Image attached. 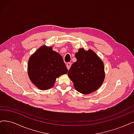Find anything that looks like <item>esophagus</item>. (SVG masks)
<instances>
[{
    "mask_svg": "<svg viewBox=\"0 0 134 134\" xmlns=\"http://www.w3.org/2000/svg\"><path fill=\"white\" fill-rule=\"evenodd\" d=\"M71 67V63H66V68H68V70H69V69Z\"/></svg>",
    "mask_w": 134,
    "mask_h": 134,
    "instance_id": "esophagus-1",
    "label": "esophagus"
}]
</instances>
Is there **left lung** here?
<instances>
[{"label":"left lung","instance_id":"1","mask_svg":"<svg viewBox=\"0 0 134 134\" xmlns=\"http://www.w3.org/2000/svg\"><path fill=\"white\" fill-rule=\"evenodd\" d=\"M68 75L78 92L89 94L97 90L103 82L105 74L103 62L92 50L79 49Z\"/></svg>","mask_w":134,"mask_h":134}]
</instances>
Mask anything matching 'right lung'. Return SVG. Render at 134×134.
<instances>
[{
  "label": "right lung",
  "instance_id": "1",
  "mask_svg": "<svg viewBox=\"0 0 134 134\" xmlns=\"http://www.w3.org/2000/svg\"><path fill=\"white\" fill-rule=\"evenodd\" d=\"M68 72L63 57L52 47L43 46L32 55L28 62V75L31 82L41 90L54 85L56 79Z\"/></svg>",
  "mask_w": 134,
  "mask_h": 134
}]
</instances>
